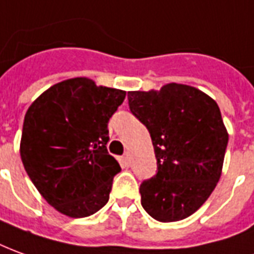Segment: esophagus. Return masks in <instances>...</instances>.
Masks as SVG:
<instances>
[{
  "instance_id": "34e87169",
  "label": "esophagus",
  "mask_w": 254,
  "mask_h": 254,
  "mask_svg": "<svg viewBox=\"0 0 254 254\" xmlns=\"http://www.w3.org/2000/svg\"><path fill=\"white\" fill-rule=\"evenodd\" d=\"M122 164L125 165L127 168L129 166V165H130V154H129V152H127V154L122 157Z\"/></svg>"
}]
</instances>
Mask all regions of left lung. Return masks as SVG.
I'll list each match as a JSON object with an SVG mask.
<instances>
[{"instance_id":"left-lung-1","label":"left lung","mask_w":254,"mask_h":254,"mask_svg":"<svg viewBox=\"0 0 254 254\" xmlns=\"http://www.w3.org/2000/svg\"><path fill=\"white\" fill-rule=\"evenodd\" d=\"M132 114L148 129L155 176L141 183V205L152 219L170 223L195 213L220 180L228 132L217 103L184 84L130 90Z\"/></svg>"}]
</instances>
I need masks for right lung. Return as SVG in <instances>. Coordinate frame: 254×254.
Masks as SVG:
<instances>
[{"label":"right lung","mask_w":254,"mask_h":254,"mask_svg":"<svg viewBox=\"0 0 254 254\" xmlns=\"http://www.w3.org/2000/svg\"><path fill=\"white\" fill-rule=\"evenodd\" d=\"M127 92L77 77L52 85L23 122L20 158L42 198L64 216L100 210L121 170L107 151V124Z\"/></svg>","instance_id":"1"}]
</instances>
